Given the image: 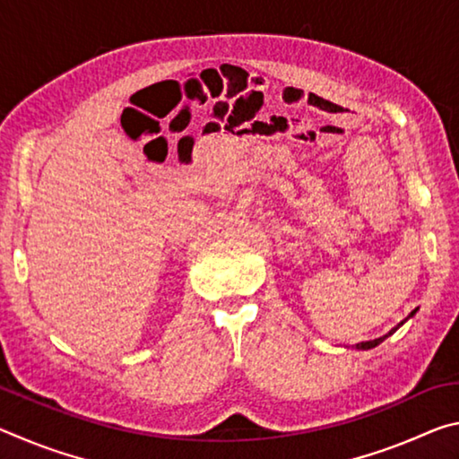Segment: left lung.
<instances>
[{
  "mask_svg": "<svg viewBox=\"0 0 459 459\" xmlns=\"http://www.w3.org/2000/svg\"><path fill=\"white\" fill-rule=\"evenodd\" d=\"M411 316H413V312H411ZM399 325H403V322H401ZM399 325H397V328H399ZM397 328H393V330H391V332H388V333H386V336H383V338H377V340H368V342H360V344H356V348H360V351H368V348H375V346H378V344H380V342H383L385 338H388V336H391V333H393V332H397Z\"/></svg>",
  "mask_w": 459,
  "mask_h": 459,
  "instance_id": "left-lung-1",
  "label": "left lung"
}]
</instances>
